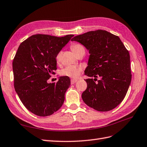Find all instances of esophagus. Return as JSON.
<instances>
[{
    "label": "esophagus",
    "mask_w": 147,
    "mask_h": 147,
    "mask_svg": "<svg viewBox=\"0 0 147 147\" xmlns=\"http://www.w3.org/2000/svg\"><path fill=\"white\" fill-rule=\"evenodd\" d=\"M78 81L77 79H71V84H74L76 83Z\"/></svg>",
    "instance_id": "34e87169"
}]
</instances>
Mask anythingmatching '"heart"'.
<instances>
[{
  "mask_svg": "<svg viewBox=\"0 0 147 147\" xmlns=\"http://www.w3.org/2000/svg\"><path fill=\"white\" fill-rule=\"evenodd\" d=\"M84 47L80 44H74L71 46V50L75 53V55H77L78 53L80 51V50ZM61 52H60L57 54L56 57V59L57 61H59L61 58ZM82 72V68L81 67H79L75 65H69L65 67L61 71V74L63 76L69 77L71 78L76 79L78 78Z\"/></svg>",
  "mask_w": 147,
  "mask_h": 147,
  "instance_id": "obj_1",
  "label": "heart"
}]
</instances>
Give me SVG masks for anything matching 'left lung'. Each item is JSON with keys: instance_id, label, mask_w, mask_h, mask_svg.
<instances>
[{"instance_id": "left-lung-1", "label": "left lung", "mask_w": 147, "mask_h": 147, "mask_svg": "<svg viewBox=\"0 0 147 147\" xmlns=\"http://www.w3.org/2000/svg\"><path fill=\"white\" fill-rule=\"evenodd\" d=\"M71 41L83 45L90 54L84 73L90 78L85 80L87 87L82 94L83 101L98 111L114 109L123 101L131 84L128 50L118 36L105 30L87 32ZM98 77L101 79L98 81Z\"/></svg>"}]
</instances>
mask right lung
Returning <instances> with one entry per match:
<instances>
[{"label": "right lung", "instance_id": "right-lung-1", "mask_svg": "<svg viewBox=\"0 0 147 147\" xmlns=\"http://www.w3.org/2000/svg\"><path fill=\"white\" fill-rule=\"evenodd\" d=\"M73 36L36 34L19 46L12 64L15 89L24 107L36 115H51L65 101L69 78L60 76L56 83L47 80L57 68V54Z\"/></svg>", "mask_w": 147, "mask_h": 147}]
</instances>
